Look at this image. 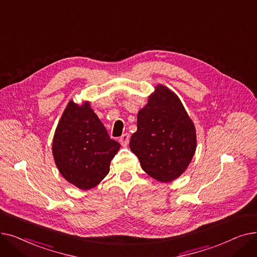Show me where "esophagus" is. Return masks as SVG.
Wrapping results in <instances>:
<instances>
[{"label":"esophagus","mask_w":257,"mask_h":257,"mask_svg":"<svg viewBox=\"0 0 257 257\" xmlns=\"http://www.w3.org/2000/svg\"><path fill=\"white\" fill-rule=\"evenodd\" d=\"M129 140H130L129 134L128 133H124L123 136L119 138V143H120V145L123 146V147H126L128 145V143H129Z\"/></svg>","instance_id":"esophagus-1"}]
</instances>
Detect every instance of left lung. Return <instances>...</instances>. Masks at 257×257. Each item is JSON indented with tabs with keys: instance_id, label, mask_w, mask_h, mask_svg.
<instances>
[{
	"instance_id": "left-lung-1",
	"label": "left lung",
	"mask_w": 257,
	"mask_h": 257,
	"mask_svg": "<svg viewBox=\"0 0 257 257\" xmlns=\"http://www.w3.org/2000/svg\"><path fill=\"white\" fill-rule=\"evenodd\" d=\"M130 149L142 169L154 179L169 182L185 171L196 151V131L178 97L164 85L139 111L138 131Z\"/></svg>"
}]
</instances>
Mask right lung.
I'll list each match as a JSON object with an SVG mask.
<instances>
[{
    "instance_id": "add662e5",
    "label": "right lung",
    "mask_w": 257,
    "mask_h": 257,
    "mask_svg": "<svg viewBox=\"0 0 257 257\" xmlns=\"http://www.w3.org/2000/svg\"><path fill=\"white\" fill-rule=\"evenodd\" d=\"M101 120L85 103L71 101L59 120L53 140V155L62 176L81 190H89L109 172L119 149Z\"/></svg>"
}]
</instances>
